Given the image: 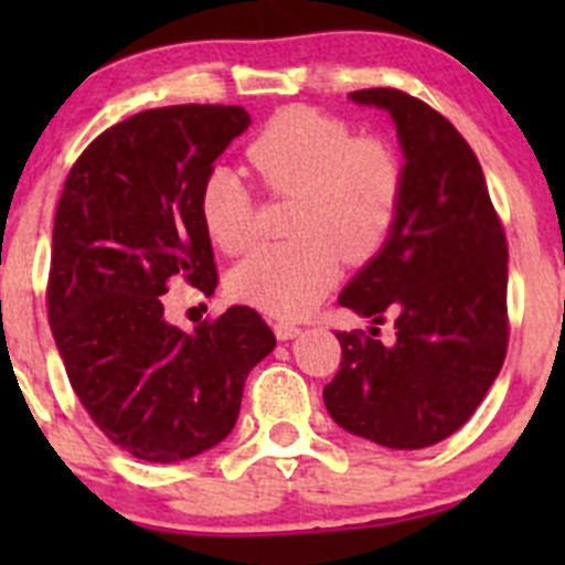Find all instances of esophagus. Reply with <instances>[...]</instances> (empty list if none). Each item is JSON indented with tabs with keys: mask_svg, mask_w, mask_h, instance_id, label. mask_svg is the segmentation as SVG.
Masks as SVG:
<instances>
[{
	"mask_svg": "<svg viewBox=\"0 0 565 565\" xmlns=\"http://www.w3.org/2000/svg\"><path fill=\"white\" fill-rule=\"evenodd\" d=\"M276 335L281 341H289V339H295V335H300V328L295 322H276Z\"/></svg>",
	"mask_w": 565,
	"mask_h": 565,
	"instance_id": "obj_1",
	"label": "esophagus"
}]
</instances>
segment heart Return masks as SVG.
Listing matches in <instances>:
<instances>
[{
	"label": "heart",
	"mask_w": 565,
	"mask_h": 565,
	"mask_svg": "<svg viewBox=\"0 0 565 565\" xmlns=\"http://www.w3.org/2000/svg\"><path fill=\"white\" fill-rule=\"evenodd\" d=\"M267 193L295 196L292 241L267 243L232 270L237 300L276 317H300L339 276V256L369 259L396 226L407 169L380 136H355L344 119L292 106L278 111L246 147ZM199 215L210 241L241 254L256 241V196L241 172L213 167L199 185Z\"/></svg>",
	"instance_id": "obj_1"
}]
</instances>
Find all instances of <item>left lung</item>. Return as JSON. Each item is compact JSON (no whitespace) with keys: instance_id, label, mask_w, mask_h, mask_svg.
<instances>
[{"instance_id":"1","label":"left lung","mask_w":565,"mask_h":565,"mask_svg":"<svg viewBox=\"0 0 565 565\" xmlns=\"http://www.w3.org/2000/svg\"><path fill=\"white\" fill-rule=\"evenodd\" d=\"M396 122L407 169L402 213L383 250L339 303L380 330H339L341 363L322 398L341 429L398 451L435 446L470 420L509 350V246L465 136L393 87L350 93Z\"/></svg>"}]
</instances>
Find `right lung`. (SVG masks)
<instances>
[{
    "instance_id": "1",
    "label": "right lung",
    "mask_w": 565,
    "mask_h": 565,
    "mask_svg": "<svg viewBox=\"0 0 565 565\" xmlns=\"http://www.w3.org/2000/svg\"><path fill=\"white\" fill-rule=\"evenodd\" d=\"M243 106L147 108L78 156L54 215L45 287L67 380L100 431L145 461L191 459L235 426L276 335L248 306L193 333L163 317L169 281L218 284L199 185L248 128Z\"/></svg>"
}]
</instances>
